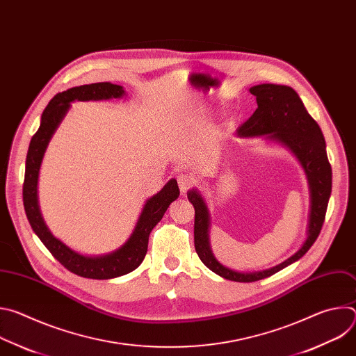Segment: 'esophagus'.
Returning <instances> with one entry per match:
<instances>
[{
	"instance_id": "obj_1",
	"label": "esophagus",
	"mask_w": 356,
	"mask_h": 356,
	"mask_svg": "<svg viewBox=\"0 0 356 356\" xmlns=\"http://www.w3.org/2000/svg\"><path fill=\"white\" fill-rule=\"evenodd\" d=\"M177 183H179V188L181 193H187V190H190L194 186V179L188 175H179L177 176Z\"/></svg>"
}]
</instances>
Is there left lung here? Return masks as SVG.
Instances as JSON below:
<instances>
[{"label": "left lung", "instance_id": "obj_1", "mask_svg": "<svg viewBox=\"0 0 356 356\" xmlns=\"http://www.w3.org/2000/svg\"><path fill=\"white\" fill-rule=\"evenodd\" d=\"M249 91L257 97L258 108L236 129V135L242 139L262 138L265 142L282 145L291 152L309 183L310 210L306 239L291 257L265 270L239 272L222 265L214 257L210 243L211 216L206 198L198 188L187 191L188 201L195 211L194 246L198 258L218 276L243 283L269 277L304 257L321 231L332 187V172L327 158L324 135L307 113L298 94L289 86L270 83L253 86Z\"/></svg>", "mask_w": 356, "mask_h": 356}]
</instances>
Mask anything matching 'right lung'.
<instances>
[{"mask_svg":"<svg viewBox=\"0 0 356 356\" xmlns=\"http://www.w3.org/2000/svg\"><path fill=\"white\" fill-rule=\"evenodd\" d=\"M124 95H127V92L122 86L107 81L72 87L56 94L50 99L40 117L39 129L31 139L26 155L22 197L28 221L42 243L66 269L87 279L107 280L135 270L146 255L152 229L163 218L170 202L180 194L176 179H170L162 190L145 201L129 238L118 249L106 253V255H83V253L69 248L47 228L39 207L38 181L42 161L50 139L54 138L74 101H103L122 98Z\"/></svg>","mask_w":356,"mask_h":356,"instance_id":"add662e5","label":"right lung"}]
</instances>
